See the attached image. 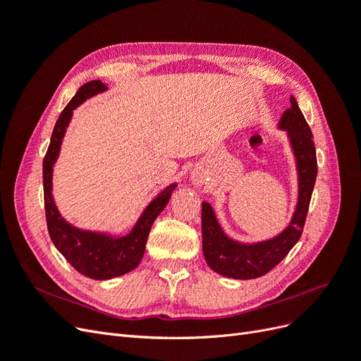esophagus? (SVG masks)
<instances>
[{
	"mask_svg": "<svg viewBox=\"0 0 361 361\" xmlns=\"http://www.w3.org/2000/svg\"><path fill=\"white\" fill-rule=\"evenodd\" d=\"M192 182H194V185L203 183V182H202V176H199V174H194V176H192Z\"/></svg>",
	"mask_w": 361,
	"mask_h": 361,
	"instance_id": "esophagus-1",
	"label": "esophagus"
}]
</instances>
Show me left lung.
<instances>
[{"mask_svg": "<svg viewBox=\"0 0 361 361\" xmlns=\"http://www.w3.org/2000/svg\"><path fill=\"white\" fill-rule=\"evenodd\" d=\"M279 128L288 133L298 171V203L285 231L268 241L238 243L223 232L212 206L202 203L203 255L207 265L224 277L250 280L265 276L288 256L301 238L318 174V162L313 134L293 96H290V108L280 118Z\"/></svg>", "mask_w": 361, "mask_h": 361, "instance_id": "8db88e82", "label": "left lung"}]
</instances>
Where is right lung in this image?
Wrapping results in <instances>:
<instances>
[{
	"label": "right lung",
	"instance_id": "1",
	"mask_svg": "<svg viewBox=\"0 0 361 361\" xmlns=\"http://www.w3.org/2000/svg\"><path fill=\"white\" fill-rule=\"evenodd\" d=\"M106 87L102 81L94 80L85 82L64 106L56 126H54L51 143L43 158V199H45V214L48 232L54 245L64 256L69 264L80 274L93 280H110L138 267L143 259L146 241L150 227L169 203L176 183H171L157 197L152 200L143 214L140 215L135 226L125 236H111L105 233H96L81 231L73 227L60 215L52 199V169L56 164L60 146L66 133V128L72 118V111L89 97L105 92Z\"/></svg>",
	"mask_w": 361,
	"mask_h": 361
}]
</instances>
